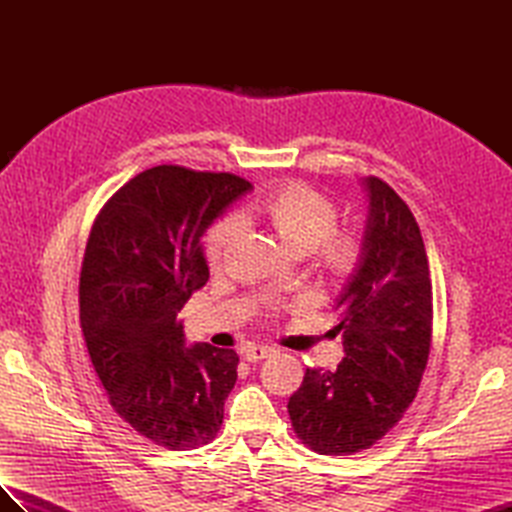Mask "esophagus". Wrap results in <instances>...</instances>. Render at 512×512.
I'll return each instance as SVG.
<instances>
[{
    "label": "esophagus",
    "instance_id": "34e87169",
    "mask_svg": "<svg viewBox=\"0 0 512 512\" xmlns=\"http://www.w3.org/2000/svg\"><path fill=\"white\" fill-rule=\"evenodd\" d=\"M275 350L269 348V346H247L243 350V359L250 361V363H256V361H262L267 359V356H271Z\"/></svg>",
    "mask_w": 512,
    "mask_h": 512
}]
</instances>
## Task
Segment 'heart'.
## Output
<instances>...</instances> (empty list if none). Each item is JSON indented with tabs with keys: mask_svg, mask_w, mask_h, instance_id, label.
Returning <instances> with one entry per match:
<instances>
[{
	"mask_svg": "<svg viewBox=\"0 0 512 512\" xmlns=\"http://www.w3.org/2000/svg\"><path fill=\"white\" fill-rule=\"evenodd\" d=\"M254 213L269 224L290 254L312 256L314 271L322 282L342 286L359 269L363 258L361 235L354 230H337V205L309 185L286 183L275 188L254 207ZM241 232L243 220L239 215H226L211 228L205 241L211 269L222 265Z\"/></svg>",
	"mask_w": 512,
	"mask_h": 512,
	"instance_id": "heart-1",
	"label": "heart"
}]
</instances>
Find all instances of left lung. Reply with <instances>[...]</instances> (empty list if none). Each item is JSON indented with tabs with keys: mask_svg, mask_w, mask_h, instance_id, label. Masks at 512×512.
Returning a JSON list of instances; mask_svg holds the SVG:
<instances>
[{
	"mask_svg": "<svg viewBox=\"0 0 512 512\" xmlns=\"http://www.w3.org/2000/svg\"><path fill=\"white\" fill-rule=\"evenodd\" d=\"M363 258L339 294L344 361L307 367L288 399L292 429L318 455H354L382 440L416 397L431 346V280L410 207L378 177L365 179Z\"/></svg>",
	"mask_w": 512,
	"mask_h": 512,
	"instance_id": "left-lung-1",
	"label": "left lung"
}]
</instances>
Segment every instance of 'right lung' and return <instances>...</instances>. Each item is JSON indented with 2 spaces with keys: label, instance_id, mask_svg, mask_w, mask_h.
Instances as JSON below:
<instances>
[{
  "label": "right lung",
  "instance_id": "right-lung-1",
  "mask_svg": "<svg viewBox=\"0 0 512 512\" xmlns=\"http://www.w3.org/2000/svg\"><path fill=\"white\" fill-rule=\"evenodd\" d=\"M252 183L175 164L143 170L91 226L81 329L113 410L168 451L218 436L237 382L235 350L185 346L181 307L209 280L200 237Z\"/></svg>",
  "mask_w": 512,
  "mask_h": 512
}]
</instances>
